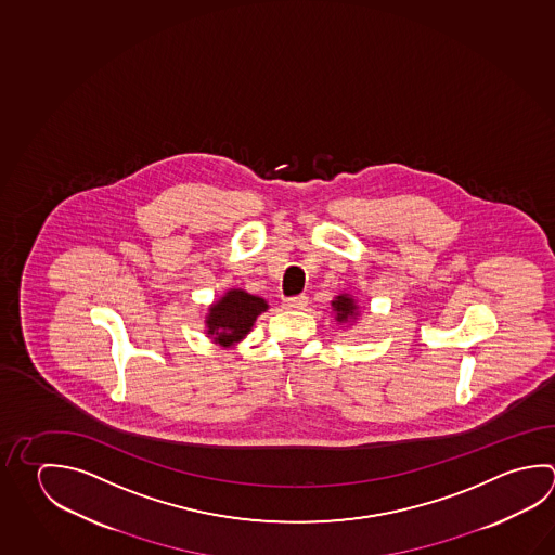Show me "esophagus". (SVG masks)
I'll return each instance as SVG.
<instances>
[{
    "mask_svg": "<svg viewBox=\"0 0 555 555\" xmlns=\"http://www.w3.org/2000/svg\"><path fill=\"white\" fill-rule=\"evenodd\" d=\"M305 305H307V297L305 295H295V297H289V299L283 301V307L285 309H293V311H299Z\"/></svg>",
    "mask_w": 555,
    "mask_h": 555,
    "instance_id": "34e87169",
    "label": "esophagus"
}]
</instances>
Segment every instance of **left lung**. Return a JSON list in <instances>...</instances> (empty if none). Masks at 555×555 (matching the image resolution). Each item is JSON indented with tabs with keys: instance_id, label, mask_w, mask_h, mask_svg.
I'll use <instances>...</instances> for the list:
<instances>
[{
	"instance_id": "obj_1",
	"label": "left lung",
	"mask_w": 555,
	"mask_h": 555,
	"mask_svg": "<svg viewBox=\"0 0 555 555\" xmlns=\"http://www.w3.org/2000/svg\"><path fill=\"white\" fill-rule=\"evenodd\" d=\"M334 311H336V319L343 323V321H348V319H353L356 317V302H353L352 297H346V295H340V297H336L333 301Z\"/></svg>"
}]
</instances>
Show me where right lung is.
Returning <instances> with one entry per match:
<instances>
[{"instance_id": "1", "label": "right lung", "mask_w": 555, "mask_h": 555, "mask_svg": "<svg viewBox=\"0 0 555 555\" xmlns=\"http://www.w3.org/2000/svg\"><path fill=\"white\" fill-rule=\"evenodd\" d=\"M266 309L268 305L262 297H256L242 289H232L209 309L207 334H211L212 340L222 346L238 343L250 333L256 317Z\"/></svg>"}]
</instances>
